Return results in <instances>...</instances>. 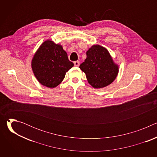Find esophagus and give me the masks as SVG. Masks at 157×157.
Listing matches in <instances>:
<instances>
[{"label":"esophagus","instance_id":"34e87169","mask_svg":"<svg viewBox=\"0 0 157 157\" xmlns=\"http://www.w3.org/2000/svg\"><path fill=\"white\" fill-rule=\"evenodd\" d=\"M74 64H75V66H79V64H80V63H79V61H75L74 62Z\"/></svg>","mask_w":157,"mask_h":157}]
</instances>
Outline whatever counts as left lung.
<instances>
[{
	"mask_svg": "<svg viewBox=\"0 0 157 157\" xmlns=\"http://www.w3.org/2000/svg\"><path fill=\"white\" fill-rule=\"evenodd\" d=\"M86 56L79 68L86 74L89 84L99 89L107 86L116 79L119 66L114 62L105 48L94 44L87 51Z\"/></svg>",
	"mask_w": 157,
	"mask_h": 157,
	"instance_id": "8db88e82",
	"label": "left lung"
}]
</instances>
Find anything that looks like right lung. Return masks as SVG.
Masks as SVG:
<instances>
[{
  "label": "right lung",
  "instance_id": "add662e5",
  "mask_svg": "<svg viewBox=\"0 0 157 157\" xmlns=\"http://www.w3.org/2000/svg\"><path fill=\"white\" fill-rule=\"evenodd\" d=\"M73 66L61 44L50 40L41 44L32 60V68L38 81L50 88L58 86Z\"/></svg>",
  "mask_w": 157,
  "mask_h": 157
}]
</instances>
